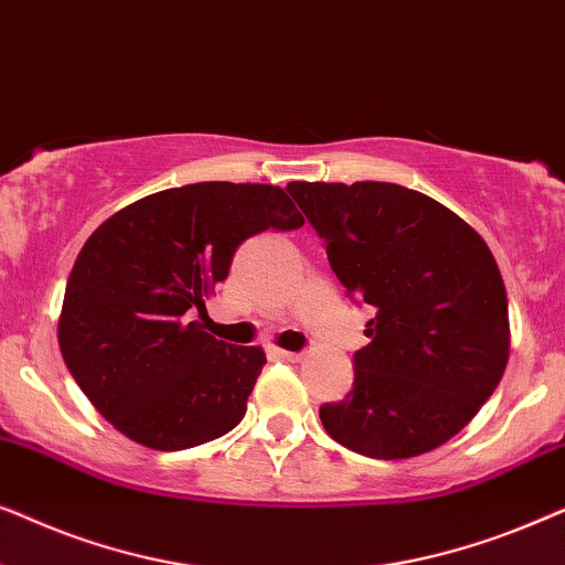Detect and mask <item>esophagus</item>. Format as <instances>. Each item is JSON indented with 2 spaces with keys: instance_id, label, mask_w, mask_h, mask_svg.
I'll use <instances>...</instances> for the list:
<instances>
[{
  "instance_id": "1",
  "label": "esophagus",
  "mask_w": 565,
  "mask_h": 565,
  "mask_svg": "<svg viewBox=\"0 0 565 565\" xmlns=\"http://www.w3.org/2000/svg\"><path fill=\"white\" fill-rule=\"evenodd\" d=\"M275 360H288V362H296L300 360V352H288V350H269Z\"/></svg>"
}]
</instances>
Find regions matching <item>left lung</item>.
I'll return each mask as SVG.
<instances>
[{
  "mask_svg": "<svg viewBox=\"0 0 565 565\" xmlns=\"http://www.w3.org/2000/svg\"><path fill=\"white\" fill-rule=\"evenodd\" d=\"M347 298L373 306L344 401L319 408L339 445L414 458L473 419L504 375L509 306L497 259L450 207L393 182H290Z\"/></svg>",
  "mask_w": 565,
  "mask_h": 565,
  "instance_id": "obj_1",
  "label": "left lung"
}]
</instances>
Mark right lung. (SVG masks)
<instances>
[{
	"label": "right lung",
	"mask_w": 565,
	"mask_h": 565,
	"mask_svg": "<svg viewBox=\"0 0 565 565\" xmlns=\"http://www.w3.org/2000/svg\"><path fill=\"white\" fill-rule=\"evenodd\" d=\"M303 226L282 188L198 182L110 215L66 282L58 344L68 373L115 429L151 450H188L236 427L265 367L190 321L226 280L238 244Z\"/></svg>",
	"instance_id": "obj_1"
}]
</instances>
